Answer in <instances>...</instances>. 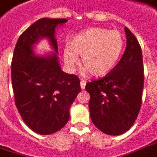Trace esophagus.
Returning <instances> with one entry per match:
<instances>
[{
	"label": "esophagus",
	"mask_w": 157,
	"mask_h": 157,
	"mask_svg": "<svg viewBox=\"0 0 157 157\" xmlns=\"http://www.w3.org/2000/svg\"><path fill=\"white\" fill-rule=\"evenodd\" d=\"M86 81H84V80H82L81 81V89H85V86H86Z\"/></svg>",
	"instance_id": "34e87169"
}]
</instances>
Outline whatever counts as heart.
<instances>
[{"label":"heart","mask_w":157,"mask_h":157,"mask_svg":"<svg viewBox=\"0 0 157 157\" xmlns=\"http://www.w3.org/2000/svg\"><path fill=\"white\" fill-rule=\"evenodd\" d=\"M124 48V36L118 30L94 27L75 35L63 51V59L70 69L77 63L76 56H82L83 73L102 77L113 70Z\"/></svg>","instance_id":"b5f03b06"}]
</instances>
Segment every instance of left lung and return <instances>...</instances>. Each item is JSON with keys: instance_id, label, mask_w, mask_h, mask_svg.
Listing matches in <instances>:
<instances>
[{"instance_id": "8db88e82", "label": "left lung", "mask_w": 157, "mask_h": 157, "mask_svg": "<svg viewBox=\"0 0 157 157\" xmlns=\"http://www.w3.org/2000/svg\"><path fill=\"white\" fill-rule=\"evenodd\" d=\"M126 49L116 66L107 75L86 84L89 113L101 132L119 136L132 127L143 101L144 83L142 48L137 39L125 27Z\"/></svg>"}]
</instances>
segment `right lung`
Returning a JSON list of instances; mask_svg holds the SVG:
<instances>
[{
    "label": "right lung",
    "mask_w": 157,
    "mask_h": 157,
    "mask_svg": "<svg viewBox=\"0 0 157 157\" xmlns=\"http://www.w3.org/2000/svg\"><path fill=\"white\" fill-rule=\"evenodd\" d=\"M67 19L41 18L20 35L11 63L14 102L22 120L33 131L50 135L59 131L69 119V107L81 91L77 75L64 73L56 54L36 56L32 45L47 37L55 51V29Z\"/></svg>",
    "instance_id": "right-lung-1"
}]
</instances>
